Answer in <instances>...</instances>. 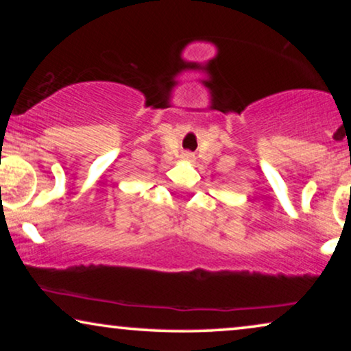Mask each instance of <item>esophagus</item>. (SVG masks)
Instances as JSON below:
<instances>
[{"mask_svg":"<svg viewBox=\"0 0 351 351\" xmlns=\"http://www.w3.org/2000/svg\"><path fill=\"white\" fill-rule=\"evenodd\" d=\"M185 156H186V158H190V156H191V153H185Z\"/></svg>","mask_w":351,"mask_h":351,"instance_id":"obj_1","label":"esophagus"}]
</instances>
